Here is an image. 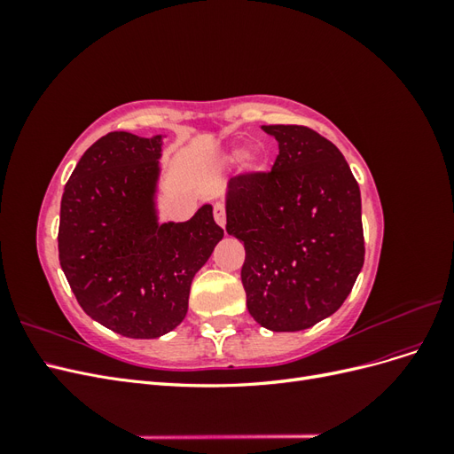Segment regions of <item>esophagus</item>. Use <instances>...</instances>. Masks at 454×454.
Returning <instances> with one entry per match:
<instances>
[{
  "instance_id": "1",
  "label": "esophagus",
  "mask_w": 454,
  "mask_h": 454,
  "mask_svg": "<svg viewBox=\"0 0 454 454\" xmlns=\"http://www.w3.org/2000/svg\"><path fill=\"white\" fill-rule=\"evenodd\" d=\"M214 217L219 227L225 229V222H227V215H225V206L222 202H215L214 204Z\"/></svg>"
}]
</instances>
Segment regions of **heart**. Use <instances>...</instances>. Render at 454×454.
Masks as SVG:
<instances>
[{
	"label": "heart",
	"mask_w": 454,
	"mask_h": 454,
	"mask_svg": "<svg viewBox=\"0 0 454 454\" xmlns=\"http://www.w3.org/2000/svg\"><path fill=\"white\" fill-rule=\"evenodd\" d=\"M227 160L229 162L242 160L244 170H248V172H259L261 168H263V164H265L263 153H261V151L255 149V147L248 149V151H244L242 147H232L229 153H227Z\"/></svg>",
	"instance_id": "obj_1"
}]
</instances>
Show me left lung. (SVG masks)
<instances>
[{"mask_svg": "<svg viewBox=\"0 0 454 454\" xmlns=\"http://www.w3.org/2000/svg\"><path fill=\"white\" fill-rule=\"evenodd\" d=\"M278 142L270 172L227 184V232L244 242L252 318L301 332L332 316L364 267L362 199L340 151L312 129L261 127Z\"/></svg>", "mask_w": 454, "mask_h": 454, "instance_id": "8db88e82", "label": "left lung"}]
</instances>
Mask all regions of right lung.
<instances>
[{
    "label": "right lung",
    "instance_id": "1",
    "mask_svg": "<svg viewBox=\"0 0 454 454\" xmlns=\"http://www.w3.org/2000/svg\"><path fill=\"white\" fill-rule=\"evenodd\" d=\"M162 136L109 132L79 159L60 202L59 257L92 320L130 339L182 324L189 290L223 229L204 204L184 223H159Z\"/></svg>",
    "mask_w": 454,
    "mask_h": 454
}]
</instances>
